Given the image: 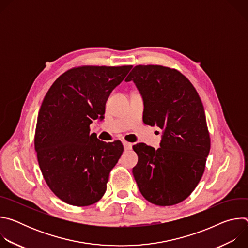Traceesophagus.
<instances>
[{"label": "esophagus", "mask_w": 248, "mask_h": 248, "mask_svg": "<svg viewBox=\"0 0 248 248\" xmlns=\"http://www.w3.org/2000/svg\"><path fill=\"white\" fill-rule=\"evenodd\" d=\"M123 144H124V150H130V149L132 148V146H133V144H132V143L126 142V141H124V142H123Z\"/></svg>", "instance_id": "obj_1"}]
</instances>
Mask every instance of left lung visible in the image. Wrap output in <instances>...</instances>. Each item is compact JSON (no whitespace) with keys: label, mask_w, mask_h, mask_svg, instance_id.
<instances>
[{"label":"left lung","mask_w":248,"mask_h":248,"mask_svg":"<svg viewBox=\"0 0 248 248\" xmlns=\"http://www.w3.org/2000/svg\"><path fill=\"white\" fill-rule=\"evenodd\" d=\"M132 80L144 100L143 123L164 130L160 148L133 146V176L143 197L159 206L186 199L200 182L210 151L203 104L192 83L175 68L135 65Z\"/></svg>","instance_id":"obj_1"}]
</instances>
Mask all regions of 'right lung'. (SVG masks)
Returning a JSON list of instances; mask_svg holds the SVG:
<instances>
[{"label": "right lung", "mask_w": 248, "mask_h": 248, "mask_svg": "<svg viewBox=\"0 0 248 248\" xmlns=\"http://www.w3.org/2000/svg\"><path fill=\"white\" fill-rule=\"evenodd\" d=\"M131 67H73L55 80L44 97L34 146L46 184L69 205H92L107 189L124 146L120 140L107 143L90 134V124L103 119L106 101Z\"/></svg>", "instance_id": "1"}]
</instances>
